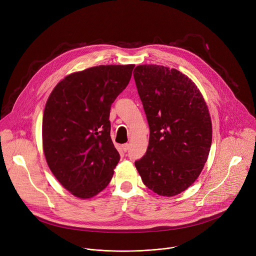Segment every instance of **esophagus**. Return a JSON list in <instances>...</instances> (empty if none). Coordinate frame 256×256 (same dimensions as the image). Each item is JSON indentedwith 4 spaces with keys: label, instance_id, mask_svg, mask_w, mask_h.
Masks as SVG:
<instances>
[{
    "label": "esophagus",
    "instance_id": "esophagus-1",
    "mask_svg": "<svg viewBox=\"0 0 256 256\" xmlns=\"http://www.w3.org/2000/svg\"><path fill=\"white\" fill-rule=\"evenodd\" d=\"M122 150H124V152H126V151L130 149V144H124L122 146Z\"/></svg>",
    "mask_w": 256,
    "mask_h": 256
}]
</instances>
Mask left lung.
Wrapping results in <instances>:
<instances>
[{
  "instance_id": "left-lung-1",
  "label": "left lung",
  "mask_w": 256,
  "mask_h": 256,
  "mask_svg": "<svg viewBox=\"0 0 256 256\" xmlns=\"http://www.w3.org/2000/svg\"><path fill=\"white\" fill-rule=\"evenodd\" d=\"M134 78L150 128L147 152L134 165L155 194H179L196 181L208 157V106L196 84L175 68L142 64Z\"/></svg>"
}]
</instances>
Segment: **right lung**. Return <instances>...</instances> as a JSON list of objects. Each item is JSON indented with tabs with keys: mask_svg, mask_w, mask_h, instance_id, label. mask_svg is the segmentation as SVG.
Instances as JSON below:
<instances>
[{
	"mask_svg": "<svg viewBox=\"0 0 256 256\" xmlns=\"http://www.w3.org/2000/svg\"><path fill=\"white\" fill-rule=\"evenodd\" d=\"M134 64L97 66L72 72L50 93L42 120L44 152L60 184L90 198L110 182L120 157L110 138V107Z\"/></svg>",
	"mask_w": 256,
	"mask_h": 256,
	"instance_id": "1",
	"label": "right lung"
}]
</instances>
